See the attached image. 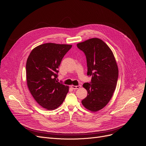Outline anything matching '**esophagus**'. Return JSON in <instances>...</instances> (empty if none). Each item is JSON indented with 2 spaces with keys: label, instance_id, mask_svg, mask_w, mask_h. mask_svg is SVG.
Listing matches in <instances>:
<instances>
[{
  "label": "esophagus",
  "instance_id": "1",
  "mask_svg": "<svg viewBox=\"0 0 146 146\" xmlns=\"http://www.w3.org/2000/svg\"><path fill=\"white\" fill-rule=\"evenodd\" d=\"M81 85H78V86H72L71 87L73 90H77L81 87Z\"/></svg>",
  "mask_w": 146,
  "mask_h": 146
}]
</instances>
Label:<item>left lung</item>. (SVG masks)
<instances>
[{"label": "left lung", "instance_id": "obj_1", "mask_svg": "<svg viewBox=\"0 0 146 146\" xmlns=\"http://www.w3.org/2000/svg\"><path fill=\"white\" fill-rule=\"evenodd\" d=\"M77 46L85 54L87 75L92 76L90 82L83 84L88 95L81 103L87 109L98 111L107 105L115 91L118 77L116 61L110 48L100 38H90Z\"/></svg>", "mask_w": 146, "mask_h": 146}]
</instances>
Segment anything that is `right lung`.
Masks as SVG:
<instances>
[{
    "label": "right lung",
    "instance_id": "obj_1",
    "mask_svg": "<svg viewBox=\"0 0 146 146\" xmlns=\"http://www.w3.org/2000/svg\"><path fill=\"white\" fill-rule=\"evenodd\" d=\"M72 45L48 43L32 50L26 64L29 91L41 107L48 110L58 108L64 101L69 87L56 80L58 69Z\"/></svg>",
    "mask_w": 146,
    "mask_h": 146
}]
</instances>
